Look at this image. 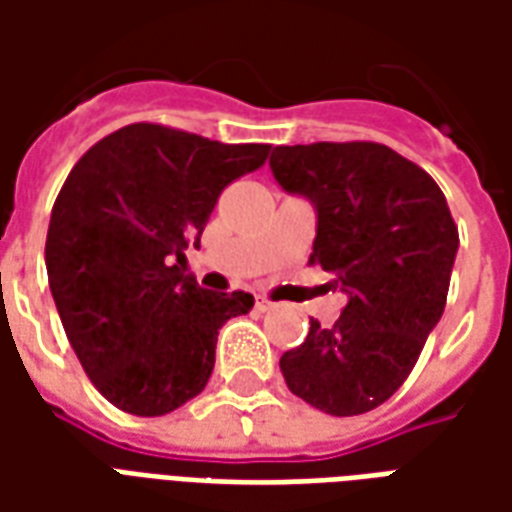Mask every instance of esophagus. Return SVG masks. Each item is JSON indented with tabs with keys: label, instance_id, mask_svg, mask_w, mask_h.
<instances>
[{
	"label": "esophagus",
	"instance_id": "esophagus-1",
	"mask_svg": "<svg viewBox=\"0 0 512 512\" xmlns=\"http://www.w3.org/2000/svg\"><path fill=\"white\" fill-rule=\"evenodd\" d=\"M255 307L260 312H268V310H274V301H268V299H257L255 301Z\"/></svg>",
	"mask_w": 512,
	"mask_h": 512
}]
</instances>
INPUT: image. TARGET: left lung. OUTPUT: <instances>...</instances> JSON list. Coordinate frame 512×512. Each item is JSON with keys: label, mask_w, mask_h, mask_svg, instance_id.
I'll return each mask as SVG.
<instances>
[{"label": "left lung", "mask_w": 512, "mask_h": 512, "mask_svg": "<svg viewBox=\"0 0 512 512\" xmlns=\"http://www.w3.org/2000/svg\"><path fill=\"white\" fill-rule=\"evenodd\" d=\"M271 172L318 211L310 263L348 293L334 326L279 359L293 395L332 417L373 411L403 386L439 323L458 224L428 172L378 142L279 145Z\"/></svg>", "instance_id": "8db88e82"}]
</instances>
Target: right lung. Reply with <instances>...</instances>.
I'll list each match as a JSON object with an SVG mask.
<instances>
[{"instance_id":"add662e5","label":"right lung","mask_w":512,"mask_h":512,"mask_svg":"<svg viewBox=\"0 0 512 512\" xmlns=\"http://www.w3.org/2000/svg\"><path fill=\"white\" fill-rule=\"evenodd\" d=\"M268 153L131 123L62 183L46 235L51 296L84 373L120 411L161 417L200 395L219 329L252 310V293H211L180 263L219 194Z\"/></svg>"}]
</instances>
